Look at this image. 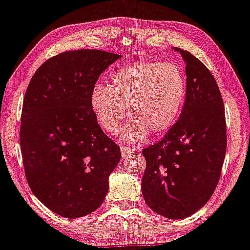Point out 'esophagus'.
<instances>
[{"instance_id": "1", "label": "esophagus", "mask_w": 250, "mask_h": 250, "mask_svg": "<svg viewBox=\"0 0 250 250\" xmlns=\"http://www.w3.org/2000/svg\"><path fill=\"white\" fill-rule=\"evenodd\" d=\"M132 152H134V148L125 146V145H122L121 146V153H122L123 158H128Z\"/></svg>"}]
</instances>
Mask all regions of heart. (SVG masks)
Masks as SVG:
<instances>
[{
	"label": "heart",
	"mask_w": 250,
	"mask_h": 250,
	"mask_svg": "<svg viewBox=\"0 0 250 250\" xmlns=\"http://www.w3.org/2000/svg\"><path fill=\"white\" fill-rule=\"evenodd\" d=\"M186 98V80L172 63L135 62L112 76V87L96 85L91 107L102 127L109 134L119 130L123 119H130L120 137L123 141L144 140L168 131L178 121Z\"/></svg>",
	"instance_id": "obj_1"
}]
</instances>
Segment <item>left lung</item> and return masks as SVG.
Masks as SVG:
<instances>
[{
  "label": "left lung",
  "instance_id": "left-lung-1",
  "mask_svg": "<svg viewBox=\"0 0 250 250\" xmlns=\"http://www.w3.org/2000/svg\"><path fill=\"white\" fill-rule=\"evenodd\" d=\"M186 63L187 91L175 125L142 151L146 160L142 194L160 216L182 219L210 200L226 153L224 103L212 74L194 55L173 48Z\"/></svg>",
  "mask_w": 250,
  "mask_h": 250
}]
</instances>
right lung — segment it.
I'll return each mask as SVG.
<instances>
[{
	"mask_svg": "<svg viewBox=\"0 0 250 250\" xmlns=\"http://www.w3.org/2000/svg\"><path fill=\"white\" fill-rule=\"evenodd\" d=\"M121 55L64 52L33 75L24 97L21 150L27 183L41 203L65 218L96 211L121 151L98 125L91 92Z\"/></svg>",
	"mask_w": 250,
	"mask_h": 250,
	"instance_id": "add662e5",
	"label": "right lung"
}]
</instances>
